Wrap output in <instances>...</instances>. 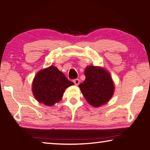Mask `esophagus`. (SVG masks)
<instances>
[{
    "mask_svg": "<svg viewBox=\"0 0 150 150\" xmlns=\"http://www.w3.org/2000/svg\"><path fill=\"white\" fill-rule=\"evenodd\" d=\"M79 82H80V80L79 79H75L73 80V83H74V84L75 85H78L79 84Z\"/></svg>",
    "mask_w": 150,
    "mask_h": 150,
    "instance_id": "34e87169",
    "label": "esophagus"
}]
</instances>
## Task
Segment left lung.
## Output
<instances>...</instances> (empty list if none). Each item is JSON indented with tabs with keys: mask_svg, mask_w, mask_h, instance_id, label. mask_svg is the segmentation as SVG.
Returning <instances> with one entry per match:
<instances>
[{
	"mask_svg": "<svg viewBox=\"0 0 150 150\" xmlns=\"http://www.w3.org/2000/svg\"><path fill=\"white\" fill-rule=\"evenodd\" d=\"M85 80L79 85L87 102L98 107L112 97L115 86L109 73L102 67L88 66L85 70Z\"/></svg>",
	"mask_w": 150,
	"mask_h": 150,
	"instance_id": "1",
	"label": "left lung"
}]
</instances>
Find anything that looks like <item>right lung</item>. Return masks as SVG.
I'll list each match as a JSON object with an SVG mask.
<instances>
[{
  "instance_id": "right-lung-1",
  "label": "right lung",
  "mask_w": 150,
  "mask_h": 150,
  "mask_svg": "<svg viewBox=\"0 0 150 150\" xmlns=\"http://www.w3.org/2000/svg\"><path fill=\"white\" fill-rule=\"evenodd\" d=\"M73 85L74 83L68 80L57 67L50 66L35 76L32 91L39 103L52 106L62 100L65 88Z\"/></svg>"
}]
</instances>
